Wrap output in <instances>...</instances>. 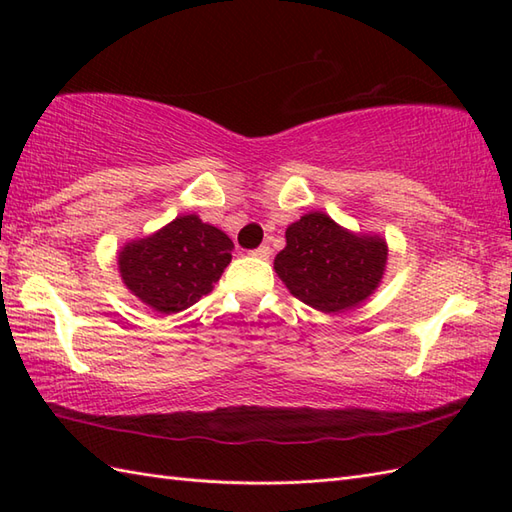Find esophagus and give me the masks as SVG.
<instances>
[{
    "instance_id": "34e87169",
    "label": "esophagus",
    "mask_w": 512,
    "mask_h": 512,
    "mask_svg": "<svg viewBox=\"0 0 512 512\" xmlns=\"http://www.w3.org/2000/svg\"><path fill=\"white\" fill-rule=\"evenodd\" d=\"M270 253H273V250H270V246H268V244H262V246L253 250V255H255V257H259V259H268V257H270Z\"/></svg>"
}]
</instances>
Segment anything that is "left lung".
<instances>
[{
    "instance_id": "1",
    "label": "left lung",
    "mask_w": 512,
    "mask_h": 512,
    "mask_svg": "<svg viewBox=\"0 0 512 512\" xmlns=\"http://www.w3.org/2000/svg\"><path fill=\"white\" fill-rule=\"evenodd\" d=\"M387 246L380 237L345 231L325 213H308L286 228L275 270L299 301L321 312L358 306L383 279Z\"/></svg>"
}]
</instances>
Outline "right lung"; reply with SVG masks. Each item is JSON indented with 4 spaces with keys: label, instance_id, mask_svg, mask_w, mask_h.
Returning a JSON list of instances; mask_svg holds the SVG:
<instances>
[{
    "label": "right lung",
    "instance_id": "add662e5",
    "mask_svg": "<svg viewBox=\"0 0 512 512\" xmlns=\"http://www.w3.org/2000/svg\"><path fill=\"white\" fill-rule=\"evenodd\" d=\"M233 242L198 215L176 217L118 255L125 286L162 314L180 312L209 295L231 262Z\"/></svg>",
    "mask_w": 512,
    "mask_h": 512
}]
</instances>
